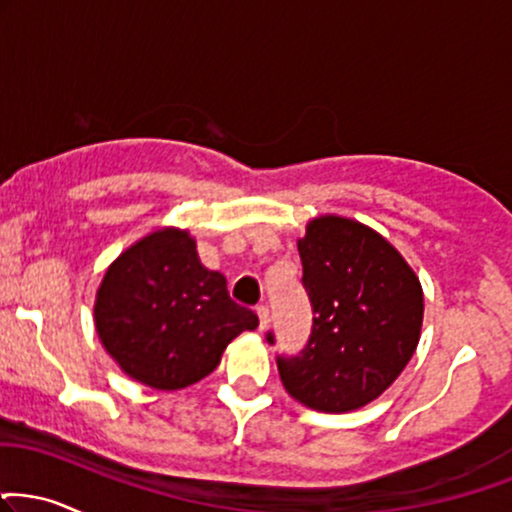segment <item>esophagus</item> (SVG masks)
<instances>
[{
  "label": "esophagus",
  "mask_w": 512,
  "mask_h": 512,
  "mask_svg": "<svg viewBox=\"0 0 512 512\" xmlns=\"http://www.w3.org/2000/svg\"><path fill=\"white\" fill-rule=\"evenodd\" d=\"M255 312H257V319H260V329H267V322H269V310H267V307L257 305Z\"/></svg>",
  "instance_id": "obj_1"
}]
</instances>
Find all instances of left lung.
<instances>
[{
  "mask_svg": "<svg viewBox=\"0 0 512 512\" xmlns=\"http://www.w3.org/2000/svg\"><path fill=\"white\" fill-rule=\"evenodd\" d=\"M312 331L298 355H279L286 391L307 408L348 412L379 398L420 341L424 298L389 240L343 217H319L298 240ZM274 346V334L267 331Z\"/></svg>",
  "mask_w": 512,
  "mask_h": 512,
  "instance_id": "obj_1",
  "label": "left lung"
}]
</instances>
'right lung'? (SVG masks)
Masks as SVG:
<instances>
[{"instance_id":"1","label":"right lung","mask_w":512,"mask_h":512,"mask_svg":"<svg viewBox=\"0 0 512 512\" xmlns=\"http://www.w3.org/2000/svg\"><path fill=\"white\" fill-rule=\"evenodd\" d=\"M95 326L123 372L176 391L212 374L233 338L255 329L257 315L233 303L224 276L202 267L188 231L162 229L107 269Z\"/></svg>"}]
</instances>
